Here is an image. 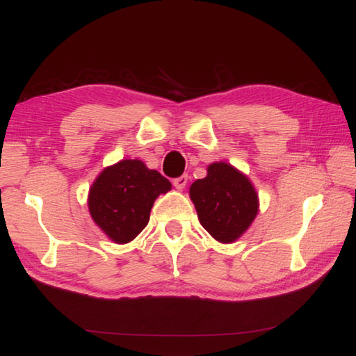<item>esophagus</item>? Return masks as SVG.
<instances>
[{
	"mask_svg": "<svg viewBox=\"0 0 356 356\" xmlns=\"http://www.w3.org/2000/svg\"><path fill=\"white\" fill-rule=\"evenodd\" d=\"M187 182H188V177L187 175H181L179 178H175L174 179V186H175V188L177 190H182V188H184L186 186H187Z\"/></svg>",
	"mask_w": 356,
	"mask_h": 356,
	"instance_id": "obj_1",
	"label": "esophagus"
}]
</instances>
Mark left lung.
Instances as JSON below:
<instances>
[{
	"label": "left lung",
	"instance_id": "8db88e82",
	"mask_svg": "<svg viewBox=\"0 0 356 356\" xmlns=\"http://www.w3.org/2000/svg\"><path fill=\"white\" fill-rule=\"evenodd\" d=\"M207 172L190 186V199L203 229L215 241L233 243L257 217L258 193L251 179L227 161H213Z\"/></svg>",
	"mask_w": 356,
	"mask_h": 356
}]
</instances>
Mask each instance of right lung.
<instances>
[{
  "mask_svg": "<svg viewBox=\"0 0 356 356\" xmlns=\"http://www.w3.org/2000/svg\"><path fill=\"white\" fill-rule=\"evenodd\" d=\"M170 182L138 159L106 166L89 190L88 207L95 224L114 243L134 241L149 220L154 200L170 190Z\"/></svg>",
  "mask_w": 356,
  "mask_h": 356,
  "instance_id": "obj_1",
  "label": "right lung"
}]
</instances>
